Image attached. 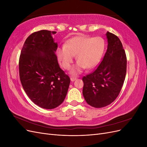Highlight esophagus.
<instances>
[{
  "label": "esophagus",
  "instance_id": "obj_1",
  "mask_svg": "<svg viewBox=\"0 0 147 147\" xmlns=\"http://www.w3.org/2000/svg\"><path fill=\"white\" fill-rule=\"evenodd\" d=\"M77 78L76 77H70V80L72 82H74L75 80H76Z\"/></svg>",
  "mask_w": 147,
  "mask_h": 147
}]
</instances>
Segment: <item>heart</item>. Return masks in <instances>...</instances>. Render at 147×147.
<instances>
[{
	"label": "heart",
	"mask_w": 147,
	"mask_h": 147,
	"mask_svg": "<svg viewBox=\"0 0 147 147\" xmlns=\"http://www.w3.org/2000/svg\"><path fill=\"white\" fill-rule=\"evenodd\" d=\"M105 49V42L100 37H74L67 40L65 45L57 47L56 55L63 68L69 70L74 62L75 55L77 61L71 70L76 75L84 69H92L100 61Z\"/></svg>",
	"instance_id": "b5f03b06"
}]
</instances>
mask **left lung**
I'll return each mask as SVG.
<instances>
[{
    "mask_svg": "<svg viewBox=\"0 0 147 147\" xmlns=\"http://www.w3.org/2000/svg\"><path fill=\"white\" fill-rule=\"evenodd\" d=\"M107 50L103 59L91 74L83 77V95L95 108L107 106L116 99L126 74L127 59L119 38L107 32Z\"/></svg>",
    "mask_w": 147,
    "mask_h": 147,
    "instance_id": "1",
    "label": "left lung"
}]
</instances>
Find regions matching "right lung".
<instances>
[{
    "label": "right lung",
    "mask_w": 147,
    "mask_h": 147,
    "mask_svg": "<svg viewBox=\"0 0 147 147\" xmlns=\"http://www.w3.org/2000/svg\"><path fill=\"white\" fill-rule=\"evenodd\" d=\"M55 31L42 30L26 40L19 60L20 77L26 94L35 104L53 109L63 103L70 80L62 70L55 52Z\"/></svg>",
    "instance_id": "add662e5"
}]
</instances>
